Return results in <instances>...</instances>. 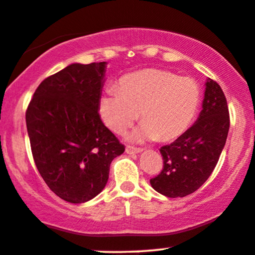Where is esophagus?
Here are the masks:
<instances>
[{
    "label": "esophagus",
    "mask_w": 255,
    "mask_h": 255,
    "mask_svg": "<svg viewBox=\"0 0 255 255\" xmlns=\"http://www.w3.org/2000/svg\"><path fill=\"white\" fill-rule=\"evenodd\" d=\"M126 152L128 154H136V153L142 152V148H137V147H133V146H127L126 147Z\"/></svg>",
    "instance_id": "esophagus-1"
}]
</instances>
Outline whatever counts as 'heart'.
I'll use <instances>...</instances> for the list:
<instances>
[{
    "label": "heart",
    "instance_id": "heart-1",
    "mask_svg": "<svg viewBox=\"0 0 255 255\" xmlns=\"http://www.w3.org/2000/svg\"><path fill=\"white\" fill-rule=\"evenodd\" d=\"M201 91L197 82L164 70H142L118 81L100 100L98 112L104 125L122 134L137 119L142 125L133 140L170 141L188 129L197 112Z\"/></svg>",
    "mask_w": 255,
    "mask_h": 255
}]
</instances>
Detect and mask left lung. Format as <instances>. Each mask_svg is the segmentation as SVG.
Returning a JSON list of instances; mask_svg holds the SVG:
<instances>
[{
    "mask_svg": "<svg viewBox=\"0 0 255 255\" xmlns=\"http://www.w3.org/2000/svg\"><path fill=\"white\" fill-rule=\"evenodd\" d=\"M229 110L222 89L208 78L197 121L172 143L162 146L161 172L149 180L166 197H185L210 177L226 145Z\"/></svg>",
    "mask_w": 255,
    "mask_h": 255,
    "instance_id": "obj_1",
    "label": "left lung"
}]
</instances>
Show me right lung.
Returning a JSON list of instances; mask_svg holds the SVG:
<instances>
[{
	"label": "right lung",
	"instance_id": "obj_1",
	"mask_svg": "<svg viewBox=\"0 0 255 255\" xmlns=\"http://www.w3.org/2000/svg\"><path fill=\"white\" fill-rule=\"evenodd\" d=\"M106 65L76 63L50 76L26 112L36 168L48 188L70 203L96 197L108 182L113 159L125 152L98 114Z\"/></svg>",
	"mask_w": 255,
	"mask_h": 255
}]
</instances>
